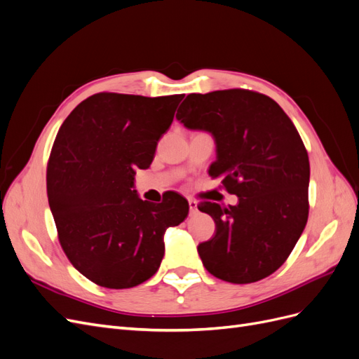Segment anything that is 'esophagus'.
Here are the masks:
<instances>
[{"label": "esophagus", "instance_id": "34e87169", "mask_svg": "<svg viewBox=\"0 0 359 359\" xmlns=\"http://www.w3.org/2000/svg\"><path fill=\"white\" fill-rule=\"evenodd\" d=\"M189 206H190V214L194 215L198 212V202L194 199H189Z\"/></svg>", "mask_w": 359, "mask_h": 359}]
</instances>
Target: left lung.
Instances as JSON below:
<instances>
[{"label":"left lung","instance_id":"8db88e82","mask_svg":"<svg viewBox=\"0 0 359 359\" xmlns=\"http://www.w3.org/2000/svg\"><path fill=\"white\" fill-rule=\"evenodd\" d=\"M177 118L214 136L210 177L238 196L229 208L198 205L215 222V235L198 245L203 266L235 285L276 273L309 219L310 163L297 127L268 95L241 88L189 94Z\"/></svg>","mask_w":359,"mask_h":359}]
</instances>
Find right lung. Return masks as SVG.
<instances>
[{
  "mask_svg": "<svg viewBox=\"0 0 359 359\" xmlns=\"http://www.w3.org/2000/svg\"><path fill=\"white\" fill-rule=\"evenodd\" d=\"M182 99L99 93L58 130L48 201L64 253L95 285L128 289L153 277L165 255L163 235L189 214L178 193L156 205L133 190L135 169L149 168Z\"/></svg>",
  "mask_w": 359,
  "mask_h": 359,
  "instance_id": "right-lung-1",
  "label": "right lung"
}]
</instances>
